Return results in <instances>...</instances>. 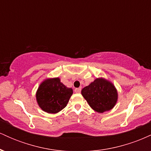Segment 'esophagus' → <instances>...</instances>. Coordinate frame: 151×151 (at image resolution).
Masks as SVG:
<instances>
[{
    "mask_svg": "<svg viewBox=\"0 0 151 151\" xmlns=\"http://www.w3.org/2000/svg\"><path fill=\"white\" fill-rule=\"evenodd\" d=\"M74 91L76 93H80L81 92V88H77V89H74Z\"/></svg>",
    "mask_w": 151,
    "mask_h": 151,
    "instance_id": "esophagus-1",
    "label": "esophagus"
}]
</instances>
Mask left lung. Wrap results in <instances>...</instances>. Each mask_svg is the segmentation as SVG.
<instances>
[{
    "instance_id": "obj_1",
    "label": "left lung",
    "mask_w": 151,
    "mask_h": 151,
    "mask_svg": "<svg viewBox=\"0 0 151 151\" xmlns=\"http://www.w3.org/2000/svg\"><path fill=\"white\" fill-rule=\"evenodd\" d=\"M81 95L91 109L104 113L114 107L118 100V91L113 83L104 78H96L81 90Z\"/></svg>"
}]
</instances>
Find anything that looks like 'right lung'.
<instances>
[{
    "instance_id": "add662e5",
    "label": "right lung",
    "mask_w": 151,
    "mask_h": 151,
    "mask_svg": "<svg viewBox=\"0 0 151 151\" xmlns=\"http://www.w3.org/2000/svg\"><path fill=\"white\" fill-rule=\"evenodd\" d=\"M72 93V88L62 84L59 77L48 78L40 84L36 92V100L42 111L57 114L65 108Z\"/></svg>"
}]
</instances>
